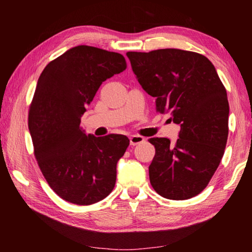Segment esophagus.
I'll return each instance as SVG.
<instances>
[{
  "instance_id": "esophagus-1",
  "label": "esophagus",
  "mask_w": 252,
  "mask_h": 252,
  "mask_svg": "<svg viewBox=\"0 0 252 252\" xmlns=\"http://www.w3.org/2000/svg\"><path fill=\"white\" fill-rule=\"evenodd\" d=\"M144 142V138L141 135H136V134H133L130 136V144L131 146H136V144H140Z\"/></svg>"
}]
</instances>
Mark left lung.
<instances>
[{
    "mask_svg": "<svg viewBox=\"0 0 252 252\" xmlns=\"http://www.w3.org/2000/svg\"><path fill=\"white\" fill-rule=\"evenodd\" d=\"M132 70L157 112L171 113L179 139L151 138L156 155L150 183L161 197L186 200L199 194L219 167L228 140L227 91L202 54L178 49L127 52Z\"/></svg>",
    "mask_w": 252,
    "mask_h": 252,
    "instance_id": "1",
    "label": "left lung"
}]
</instances>
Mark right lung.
Instances as JSON below:
<instances>
[{"label":"right lung","mask_w":252,"mask_h":252,"mask_svg":"<svg viewBox=\"0 0 252 252\" xmlns=\"http://www.w3.org/2000/svg\"><path fill=\"white\" fill-rule=\"evenodd\" d=\"M126 69L122 54L79 45L51 61L37 81L29 110L34 156L51 189L67 202H99L116 185L129 139L87 135L80 123L102 82Z\"/></svg>","instance_id":"right-lung-1"}]
</instances>
